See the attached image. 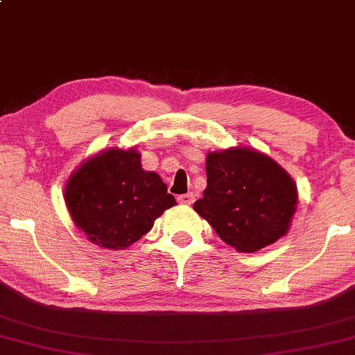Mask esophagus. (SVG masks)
<instances>
[{"mask_svg": "<svg viewBox=\"0 0 355 355\" xmlns=\"http://www.w3.org/2000/svg\"><path fill=\"white\" fill-rule=\"evenodd\" d=\"M178 202L182 203V205H192L195 202V195L192 192L189 193H184V195H179L178 197Z\"/></svg>", "mask_w": 355, "mask_h": 355, "instance_id": "esophagus-1", "label": "esophagus"}]
</instances>
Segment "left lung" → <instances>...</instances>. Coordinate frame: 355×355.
Returning a JSON list of instances; mask_svg holds the SVG:
<instances>
[{
    "instance_id": "1",
    "label": "left lung",
    "mask_w": 355,
    "mask_h": 355,
    "mask_svg": "<svg viewBox=\"0 0 355 355\" xmlns=\"http://www.w3.org/2000/svg\"><path fill=\"white\" fill-rule=\"evenodd\" d=\"M208 187L193 209L225 243L253 253L284 237L296 211L293 179L264 153L229 148L207 157Z\"/></svg>"
}]
</instances>
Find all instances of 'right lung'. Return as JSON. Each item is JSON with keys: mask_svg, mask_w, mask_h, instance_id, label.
Masks as SVG:
<instances>
[{"mask_svg": "<svg viewBox=\"0 0 355 355\" xmlns=\"http://www.w3.org/2000/svg\"><path fill=\"white\" fill-rule=\"evenodd\" d=\"M69 213L91 241L126 248L176 205L157 173L144 171L141 153L110 148L85 162L65 187Z\"/></svg>", "mask_w": 355, "mask_h": 355, "instance_id": "add662e5", "label": "right lung"}]
</instances>
